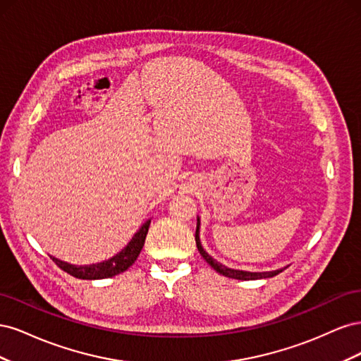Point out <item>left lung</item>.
<instances>
[{
	"instance_id": "obj_1",
	"label": "left lung",
	"mask_w": 361,
	"mask_h": 361,
	"mask_svg": "<svg viewBox=\"0 0 361 361\" xmlns=\"http://www.w3.org/2000/svg\"><path fill=\"white\" fill-rule=\"evenodd\" d=\"M195 244H197V248L200 251L202 257L209 264L216 272H220V274L228 277V279H236V280H257V279H268V277H274L277 276L279 272H281L283 269H276V271H267V272H250V271H239V269H232V268H227L224 265H221L220 262H216L215 259H212L209 255L206 253L202 247L200 243V220L197 218V228H195Z\"/></svg>"
}]
</instances>
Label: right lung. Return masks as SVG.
I'll return each instance as SVG.
<instances>
[{
	"label": "right lung",
	"instance_id": "1",
	"mask_svg": "<svg viewBox=\"0 0 361 361\" xmlns=\"http://www.w3.org/2000/svg\"><path fill=\"white\" fill-rule=\"evenodd\" d=\"M150 220H147L143 226L140 227V231L133 236V239L128 243V245L117 253L116 256L110 257L108 260L99 262V264H93V265H71L68 262L59 260L56 257L51 259L56 262V265L61 268L64 272L76 277V279H82V280H99V279H108V277H114L120 272L126 271L129 267H133L134 262L137 260L141 248L145 245L146 241V235L149 231Z\"/></svg>",
	"mask_w": 361,
	"mask_h": 361
}]
</instances>
